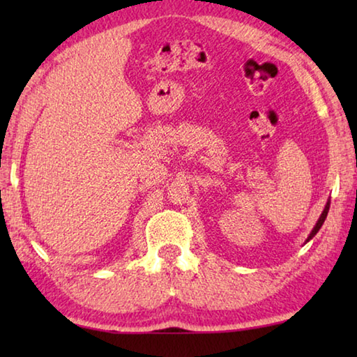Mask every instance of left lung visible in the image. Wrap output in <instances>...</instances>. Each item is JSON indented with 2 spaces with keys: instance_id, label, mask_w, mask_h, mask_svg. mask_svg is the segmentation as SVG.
Segmentation results:
<instances>
[{
  "instance_id": "obj_1",
  "label": "left lung",
  "mask_w": 357,
  "mask_h": 357,
  "mask_svg": "<svg viewBox=\"0 0 357 357\" xmlns=\"http://www.w3.org/2000/svg\"><path fill=\"white\" fill-rule=\"evenodd\" d=\"M329 204H331V202H328L326 203V206H324V211L321 213V215H319V219H318V222H317V225L313 227V229H312V233L309 234V238H307V241L305 243H309V241L315 236V234L319 231V228H321V225L324 223V220H326V217H328V211H329Z\"/></svg>"
}]
</instances>
